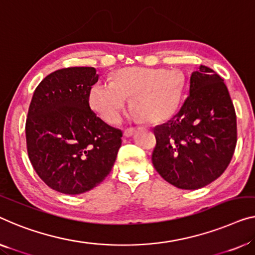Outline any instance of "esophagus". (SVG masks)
<instances>
[{
  "mask_svg": "<svg viewBox=\"0 0 255 255\" xmlns=\"http://www.w3.org/2000/svg\"><path fill=\"white\" fill-rule=\"evenodd\" d=\"M134 132H135V128H128L124 131V136L125 137H130V136L134 135Z\"/></svg>",
  "mask_w": 255,
  "mask_h": 255,
  "instance_id": "obj_1",
  "label": "esophagus"
}]
</instances>
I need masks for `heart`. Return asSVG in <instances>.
<instances>
[{
  "instance_id": "b5f03b06",
  "label": "heart",
  "mask_w": 255,
  "mask_h": 255,
  "mask_svg": "<svg viewBox=\"0 0 255 255\" xmlns=\"http://www.w3.org/2000/svg\"><path fill=\"white\" fill-rule=\"evenodd\" d=\"M184 81L173 70L146 67H126L116 71L111 83H96L89 89L91 110L105 123L117 124L127 97L134 110V117L152 123L162 121L176 111L183 94Z\"/></svg>"
}]
</instances>
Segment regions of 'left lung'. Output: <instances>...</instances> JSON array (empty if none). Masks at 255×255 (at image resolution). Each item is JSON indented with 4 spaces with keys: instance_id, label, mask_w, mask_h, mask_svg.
<instances>
[{
    "instance_id": "8db88e82",
    "label": "left lung",
    "mask_w": 255,
    "mask_h": 255,
    "mask_svg": "<svg viewBox=\"0 0 255 255\" xmlns=\"http://www.w3.org/2000/svg\"><path fill=\"white\" fill-rule=\"evenodd\" d=\"M153 131L152 164L168 183L196 190L221 176L237 142L236 113L223 79L200 65L180 111Z\"/></svg>"
}]
</instances>
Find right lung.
<instances>
[{"label":"right lung","instance_id":"right-lung-1","mask_svg":"<svg viewBox=\"0 0 255 255\" xmlns=\"http://www.w3.org/2000/svg\"><path fill=\"white\" fill-rule=\"evenodd\" d=\"M96 68L52 72L34 91L26 120L29 160L48 187L65 195L94 189L111 172L123 132L91 111Z\"/></svg>","mask_w":255,"mask_h":255}]
</instances>
